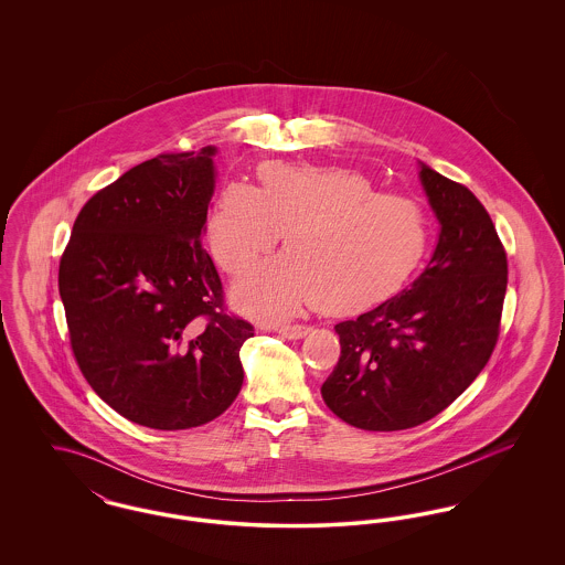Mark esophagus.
<instances>
[{
  "instance_id": "34e87169",
  "label": "esophagus",
  "mask_w": 565,
  "mask_h": 565,
  "mask_svg": "<svg viewBox=\"0 0 565 565\" xmlns=\"http://www.w3.org/2000/svg\"><path fill=\"white\" fill-rule=\"evenodd\" d=\"M309 326H305V323H295V326H281L277 332L281 334V337H286V339H302V337H307L309 334Z\"/></svg>"
}]
</instances>
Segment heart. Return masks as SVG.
Masks as SVG:
<instances>
[{
  "mask_svg": "<svg viewBox=\"0 0 565 565\" xmlns=\"http://www.w3.org/2000/svg\"><path fill=\"white\" fill-rule=\"evenodd\" d=\"M260 189L226 184L207 217V243L228 275H243L281 239L286 254L265 260L235 288V302L258 320H286L309 302L353 316L396 295L428 247L419 203L375 192L348 167L267 162Z\"/></svg>",
  "mask_w": 565,
  "mask_h": 565,
  "instance_id": "heart-1",
  "label": "heart"
}]
</instances>
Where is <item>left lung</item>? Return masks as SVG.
<instances>
[{
  "instance_id": "left-lung-1",
  "label": "left lung",
  "mask_w": 565,
  "mask_h": 565,
  "mask_svg": "<svg viewBox=\"0 0 565 565\" xmlns=\"http://www.w3.org/2000/svg\"><path fill=\"white\" fill-rule=\"evenodd\" d=\"M440 224L426 270L408 290L337 323L341 358L323 381L326 406L353 428H415L483 371L500 334L507 252L481 201L419 162Z\"/></svg>"
}]
</instances>
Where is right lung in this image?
Instances as JSON below:
<instances>
[{"mask_svg":"<svg viewBox=\"0 0 565 565\" xmlns=\"http://www.w3.org/2000/svg\"><path fill=\"white\" fill-rule=\"evenodd\" d=\"M215 146L161 154L122 173L81 210L58 292L82 375L116 413L154 430L196 428L243 385L252 323L224 313L203 249Z\"/></svg>","mask_w":565,"mask_h":565,"instance_id":"add662e5","label":"right lung"}]
</instances>
